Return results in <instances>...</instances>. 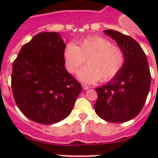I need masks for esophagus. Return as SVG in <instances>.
<instances>
[{"mask_svg":"<svg viewBox=\"0 0 158 158\" xmlns=\"http://www.w3.org/2000/svg\"><path fill=\"white\" fill-rule=\"evenodd\" d=\"M82 87H83V89H84V90H87V89H89V86H88V85H85V84H82Z\"/></svg>","mask_w":158,"mask_h":158,"instance_id":"34e87169","label":"esophagus"}]
</instances>
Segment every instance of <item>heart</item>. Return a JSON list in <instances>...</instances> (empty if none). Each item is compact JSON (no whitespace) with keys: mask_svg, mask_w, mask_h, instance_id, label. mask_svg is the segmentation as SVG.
<instances>
[{"mask_svg":"<svg viewBox=\"0 0 158 158\" xmlns=\"http://www.w3.org/2000/svg\"><path fill=\"white\" fill-rule=\"evenodd\" d=\"M63 56L65 68L70 74L75 73L87 60L88 65L78 73L79 79L87 84L110 81L119 74L125 62L122 48L101 36L80 39L79 46L67 43Z\"/></svg>","mask_w":158,"mask_h":158,"instance_id":"heart-1","label":"heart"}]
</instances>
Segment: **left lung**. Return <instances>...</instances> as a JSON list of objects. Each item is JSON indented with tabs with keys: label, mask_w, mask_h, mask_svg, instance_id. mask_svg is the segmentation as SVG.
Wrapping results in <instances>:
<instances>
[{
	"label": "left lung",
	"mask_w": 158,
	"mask_h": 158,
	"mask_svg": "<svg viewBox=\"0 0 158 158\" xmlns=\"http://www.w3.org/2000/svg\"><path fill=\"white\" fill-rule=\"evenodd\" d=\"M104 33L124 51L125 65L117 76L96 89L94 108L99 117L113 123L125 122L141 111L151 84V74L144 52L136 41L115 30Z\"/></svg>",
	"instance_id": "1"
}]
</instances>
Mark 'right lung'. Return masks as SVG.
Here are the masks:
<instances>
[{
	"instance_id": "obj_1",
	"label": "right lung",
	"mask_w": 158,
	"mask_h": 158,
	"mask_svg": "<svg viewBox=\"0 0 158 158\" xmlns=\"http://www.w3.org/2000/svg\"><path fill=\"white\" fill-rule=\"evenodd\" d=\"M64 47L58 33H40L22 47L13 62L11 88L16 105L39 124L66 118L82 90L64 68Z\"/></svg>"
}]
</instances>
